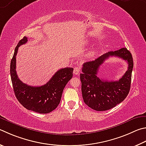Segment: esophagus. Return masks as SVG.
Segmentation results:
<instances>
[{
	"mask_svg": "<svg viewBox=\"0 0 146 146\" xmlns=\"http://www.w3.org/2000/svg\"><path fill=\"white\" fill-rule=\"evenodd\" d=\"M73 73L75 74V75H80V67H76V68H74Z\"/></svg>",
	"mask_w": 146,
	"mask_h": 146,
	"instance_id": "obj_1",
	"label": "esophagus"
}]
</instances>
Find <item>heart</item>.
I'll use <instances>...</instances> for the list:
<instances>
[{
    "label": "heart",
    "instance_id": "b5f03b06",
    "mask_svg": "<svg viewBox=\"0 0 146 146\" xmlns=\"http://www.w3.org/2000/svg\"><path fill=\"white\" fill-rule=\"evenodd\" d=\"M94 55V52L91 51V52H90L89 53L88 55H87V57H92V56H93Z\"/></svg>",
    "mask_w": 146,
    "mask_h": 146
}]
</instances>
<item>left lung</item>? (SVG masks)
<instances>
[{
  "mask_svg": "<svg viewBox=\"0 0 146 146\" xmlns=\"http://www.w3.org/2000/svg\"><path fill=\"white\" fill-rule=\"evenodd\" d=\"M117 56L128 62V70L119 81H107L97 76L99 66L110 56ZM133 58L126 48L108 52L92 61L84 63L80 75L82 93L84 103L96 111L111 109L121 103L130 90Z\"/></svg>",
  "mask_w": 146,
  "mask_h": 146,
  "instance_id": "1",
  "label": "left lung"
}]
</instances>
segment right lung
Returning <instances> with one entry per match:
<instances>
[{
	"instance_id": "obj_1",
	"label": "right lung",
	"mask_w": 146,
	"mask_h": 146,
	"mask_svg": "<svg viewBox=\"0 0 146 146\" xmlns=\"http://www.w3.org/2000/svg\"><path fill=\"white\" fill-rule=\"evenodd\" d=\"M27 42L25 36L18 42L11 61L10 74L15 94L27 110L39 113H50L59 105L63 90L73 76V68H61L43 86L33 87L23 83L16 71V56L19 46Z\"/></svg>"
}]
</instances>
